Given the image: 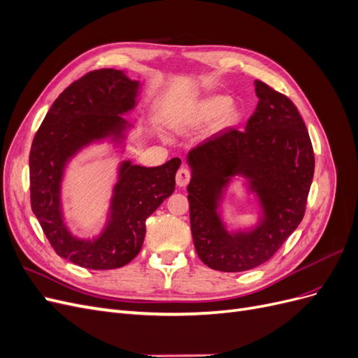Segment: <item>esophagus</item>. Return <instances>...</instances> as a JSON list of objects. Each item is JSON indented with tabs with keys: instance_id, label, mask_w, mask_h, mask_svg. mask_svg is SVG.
Returning <instances> with one entry per match:
<instances>
[{
	"instance_id": "34e87169",
	"label": "esophagus",
	"mask_w": 358,
	"mask_h": 358,
	"mask_svg": "<svg viewBox=\"0 0 358 358\" xmlns=\"http://www.w3.org/2000/svg\"><path fill=\"white\" fill-rule=\"evenodd\" d=\"M191 179V171L185 167H180L176 173V183L178 187H187L188 182Z\"/></svg>"
}]
</instances>
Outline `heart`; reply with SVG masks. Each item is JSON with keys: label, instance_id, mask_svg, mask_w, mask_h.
<instances>
[{"label": "heart", "instance_id": "obj_1", "mask_svg": "<svg viewBox=\"0 0 358 358\" xmlns=\"http://www.w3.org/2000/svg\"><path fill=\"white\" fill-rule=\"evenodd\" d=\"M241 113L230 96L210 95L173 113L169 117L170 127L178 133H189L212 123V131L221 133L239 122Z\"/></svg>", "mask_w": 358, "mask_h": 358}]
</instances>
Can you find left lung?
Instances as JSON below:
<instances>
[{
	"label": "left lung",
	"mask_w": 358,
	"mask_h": 358,
	"mask_svg": "<svg viewBox=\"0 0 358 358\" xmlns=\"http://www.w3.org/2000/svg\"><path fill=\"white\" fill-rule=\"evenodd\" d=\"M258 104L245 131L227 129L188 154L191 233L201 262L245 272L272 258L303 220L315 169L305 122L288 96L255 80ZM234 176L262 208L254 229L229 232L217 208Z\"/></svg>",
	"instance_id": "8db88e82"
}]
</instances>
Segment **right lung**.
Listing matches in <instances>:
<instances>
[{
  "label": "right lung",
  "mask_w": 358,
  "mask_h": 358,
  "mask_svg": "<svg viewBox=\"0 0 358 358\" xmlns=\"http://www.w3.org/2000/svg\"><path fill=\"white\" fill-rule=\"evenodd\" d=\"M138 90L140 82L121 70L90 71L59 94L32 140V212L55 252L85 268L109 270L131 262L142 249L146 220L175 191L179 158L158 167L122 161L103 231L80 239L64 221L61 187L67 164L91 143H124L131 125L122 116L137 106Z\"/></svg>",
  "instance_id": "obj_1"
}]
</instances>
